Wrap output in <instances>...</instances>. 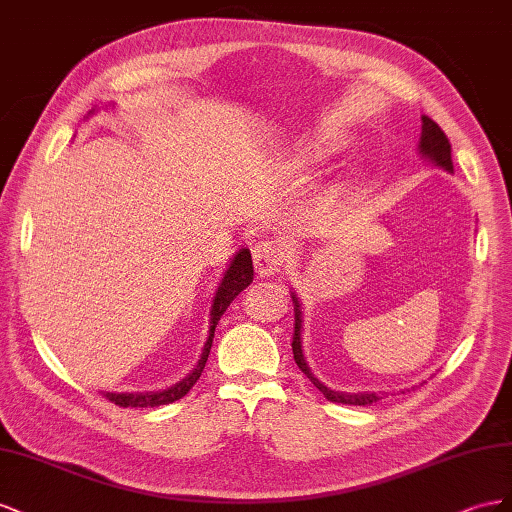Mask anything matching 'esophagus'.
<instances>
[{"label": "esophagus", "instance_id": "34e87169", "mask_svg": "<svg viewBox=\"0 0 512 512\" xmlns=\"http://www.w3.org/2000/svg\"><path fill=\"white\" fill-rule=\"evenodd\" d=\"M285 244L281 240H261L253 246V259H255V270L259 276H274L281 272L283 261H285Z\"/></svg>", "mask_w": 512, "mask_h": 512}]
</instances>
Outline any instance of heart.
Instances as JSON below:
<instances>
[{
	"label": "heart",
	"mask_w": 512,
	"mask_h": 512,
	"mask_svg": "<svg viewBox=\"0 0 512 512\" xmlns=\"http://www.w3.org/2000/svg\"><path fill=\"white\" fill-rule=\"evenodd\" d=\"M328 154H330V145L326 141H311L304 150V158L311 160V163L328 158Z\"/></svg>",
	"instance_id": "obj_1"
}]
</instances>
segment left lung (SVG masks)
<instances>
[{"mask_svg": "<svg viewBox=\"0 0 512 512\" xmlns=\"http://www.w3.org/2000/svg\"><path fill=\"white\" fill-rule=\"evenodd\" d=\"M418 152L420 156L429 160L431 165L437 169H444L452 173V156H450V143L448 137L444 135V130L437 126L429 115H422V133L418 141ZM291 300H294V313H296V330H294V343H291V349H294V360L300 367V371L311 379V384L324 394V397L332 403H343V405H371L379 399H384L386 392H343V390H334L328 388L321 379H317L309 367V362L304 358L302 352V330H304V313H302V304L296 296V291H291Z\"/></svg>", "mask_w": 512, "mask_h": 512, "instance_id": "left-lung-1", "label": "left lung"}]
</instances>
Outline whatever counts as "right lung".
I'll return each mask as SVG.
<instances>
[{
  "label": "right lung",
  "mask_w": 512,
  "mask_h": 512,
  "mask_svg": "<svg viewBox=\"0 0 512 512\" xmlns=\"http://www.w3.org/2000/svg\"><path fill=\"white\" fill-rule=\"evenodd\" d=\"M107 107H115V105H107ZM98 109H92L87 113V118L94 115ZM253 283V259H251V251L248 248H240V251L231 257L227 270L221 276V283H218L214 298H212V306H210V330H208V339L201 347V356L197 360V364L193 367V371L188 373L186 377H182L180 382H175L169 388L163 390H150V392H105V397L120 405V407H158V405H167L182 399L184 394L195 386L197 379L203 373V367H206L210 349H212V341H214V330L221 321L223 313L227 311V306L233 302L240 291H244L248 285Z\"/></svg>",
  "instance_id": "1"
}]
</instances>
